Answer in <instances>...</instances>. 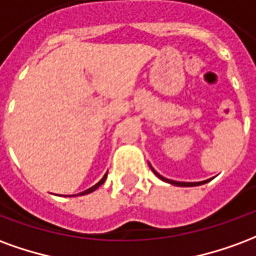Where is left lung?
Wrapping results in <instances>:
<instances>
[{
    "label": "left lung",
    "mask_w": 256,
    "mask_h": 256,
    "mask_svg": "<svg viewBox=\"0 0 256 256\" xmlns=\"http://www.w3.org/2000/svg\"><path fill=\"white\" fill-rule=\"evenodd\" d=\"M150 165V164H148ZM150 169L152 172H154V174H156L158 178H161L162 182H168V184H172V186H176V187H198V186H202V184H206V182H208L212 178H208V180H204V182H174V180H169V178H165L164 176H161L158 172L154 169V168L151 166L150 165Z\"/></svg>",
    "instance_id": "obj_1"
}]
</instances>
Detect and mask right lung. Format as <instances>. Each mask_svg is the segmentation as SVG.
<instances>
[{
	"label": "right lung",
	"mask_w": 256,
	"mask_h": 256,
	"mask_svg": "<svg viewBox=\"0 0 256 256\" xmlns=\"http://www.w3.org/2000/svg\"><path fill=\"white\" fill-rule=\"evenodd\" d=\"M106 177H108V172H106V173H105V176L102 177V178H100V182H96V184H95V186H92V187L88 188V190H86V191L80 192V194H78V195H72V196H82V195H87V194H91V192H94L95 190H98V188H100V186H102V184H104V182H105ZM69 196H70V195H69Z\"/></svg>",
	"instance_id": "add662e5"
}]
</instances>
